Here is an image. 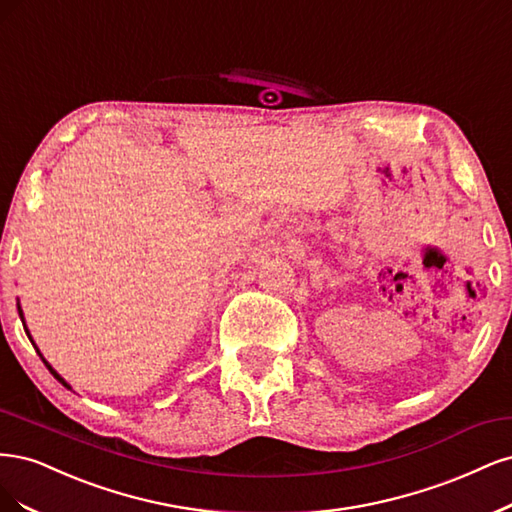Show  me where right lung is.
Instances as JSON below:
<instances>
[{
  "instance_id": "1",
  "label": "right lung",
  "mask_w": 512,
  "mask_h": 512,
  "mask_svg": "<svg viewBox=\"0 0 512 512\" xmlns=\"http://www.w3.org/2000/svg\"><path fill=\"white\" fill-rule=\"evenodd\" d=\"M19 317H21V321H23V327H25V332H27V336H29V340H31V344H34L36 346V342H34V338H31V334H29V329H27V325H25V317H23V308H21V304H19ZM36 351H38V355L42 357V361H44V366L48 368V370H51V374L57 378V381L63 385V387H68V389H72L68 383H65V378H61V374H57V370L51 366V364H48V361L44 359V355L40 353V349H38V346H36Z\"/></svg>"
}]
</instances>
